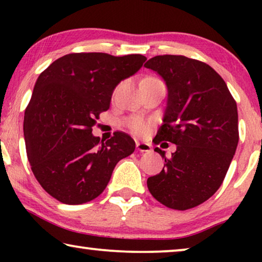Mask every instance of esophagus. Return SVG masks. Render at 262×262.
Listing matches in <instances>:
<instances>
[{"instance_id": "obj_1", "label": "esophagus", "mask_w": 262, "mask_h": 262, "mask_svg": "<svg viewBox=\"0 0 262 262\" xmlns=\"http://www.w3.org/2000/svg\"><path fill=\"white\" fill-rule=\"evenodd\" d=\"M136 148L139 152H150L151 151V145L145 142H137L136 143Z\"/></svg>"}]
</instances>
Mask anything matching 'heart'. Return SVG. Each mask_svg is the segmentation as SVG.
<instances>
[{"instance_id": "b5f03b06", "label": "heart", "mask_w": 262, "mask_h": 262, "mask_svg": "<svg viewBox=\"0 0 262 262\" xmlns=\"http://www.w3.org/2000/svg\"><path fill=\"white\" fill-rule=\"evenodd\" d=\"M124 125L136 135H144L145 132H148L150 126L149 121H146L145 119H143L142 117L137 116L126 118V119L124 120Z\"/></svg>"}]
</instances>
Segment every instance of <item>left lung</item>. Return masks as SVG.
<instances>
[{
  "label": "left lung",
  "instance_id": "obj_1",
  "mask_svg": "<svg viewBox=\"0 0 262 262\" xmlns=\"http://www.w3.org/2000/svg\"><path fill=\"white\" fill-rule=\"evenodd\" d=\"M145 68L166 82L168 99L163 124L154 143L170 142L177 151L164 159L160 174L146 181L151 195L164 206L188 210L221 187L238 143L235 99L210 66L185 56L150 58Z\"/></svg>",
  "mask_w": 262,
  "mask_h": 262
}]
</instances>
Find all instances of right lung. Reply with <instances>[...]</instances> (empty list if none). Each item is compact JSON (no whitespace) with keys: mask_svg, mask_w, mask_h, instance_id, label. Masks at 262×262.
<instances>
[{"mask_svg":"<svg viewBox=\"0 0 262 262\" xmlns=\"http://www.w3.org/2000/svg\"><path fill=\"white\" fill-rule=\"evenodd\" d=\"M146 60L142 55L69 53L39 75L24 118L31 169L50 195L78 205L95 199L116 164L135 151V141L114 132L103 143L92 134L120 81Z\"/></svg>","mask_w":262,"mask_h":262,"instance_id":"add662e5","label":"right lung"}]
</instances>
